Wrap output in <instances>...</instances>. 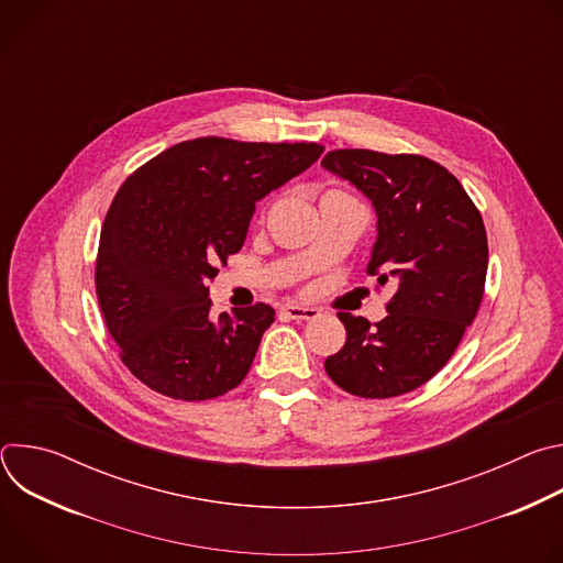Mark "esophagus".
<instances>
[{"mask_svg":"<svg viewBox=\"0 0 563 563\" xmlns=\"http://www.w3.org/2000/svg\"><path fill=\"white\" fill-rule=\"evenodd\" d=\"M283 313L291 320H313L320 311L316 307H302V305H285Z\"/></svg>","mask_w":563,"mask_h":563,"instance_id":"34e87169","label":"esophagus"}]
</instances>
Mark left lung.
I'll list each match as a JSON object with an SVG mask.
<instances>
[{
    "label": "left lung",
    "instance_id": "obj_1",
    "mask_svg": "<svg viewBox=\"0 0 563 563\" xmlns=\"http://www.w3.org/2000/svg\"><path fill=\"white\" fill-rule=\"evenodd\" d=\"M320 165L369 198L376 243L367 272L396 289L380 323L339 313L347 341L325 369L354 396L412 391L450 361L484 298V220L461 183L423 155L339 148Z\"/></svg>",
    "mask_w": 563,
    "mask_h": 563
}]
</instances>
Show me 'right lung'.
<instances>
[{"mask_svg": "<svg viewBox=\"0 0 563 563\" xmlns=\"http://www.w3.org/2000/svg\"><path fill=\"white\" fill-rule=\"evenodd\" d=\"M320 153L316 142L196 137L126 178L102 227L96 289L135 378L180 400L243 383L276 313L258 302L213 318L207 285L243 250L256 202Z\"/></svg>", "mask_w": 563, "mask_h": 563, "instance_id": "1", "label": "right lung"}]
</instances>
